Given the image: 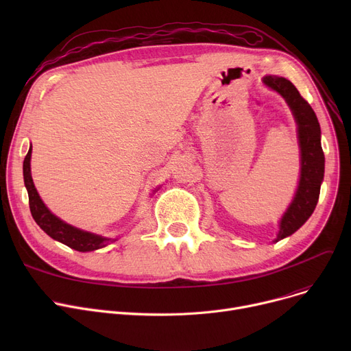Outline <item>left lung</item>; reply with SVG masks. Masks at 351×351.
Instances as JSON below:
<instances>
[{"mask_svg":"<svg viewBox=\"0 0 351 351\" xmlns=\"http://www.w3.org/2000/svg\"><path fill=\"white\" fill-rule=\"evenodd\" d=\"M263 82L269 88L279 92L290 106L294 119L298 122L299 143L302 151V173L299 188L291 205L280 220V230L278 234V241H280V239L293 234L299 228H302L311 216L313 210H315L324 176V154L320 143L322 132L317 117L310 104L300 95L298 88L289 80L276 75L265 77Z\"/></svg>","mask_w":351,"mask_h":351,"instance_id":"8db88e82","label":"left lung"}]
</instances>
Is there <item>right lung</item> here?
Here are the masks:
<instances>
[{"label": "right lung", "instance_id": "1", "mask_svg": "<svg viewBox=\"0 0 351 351\" xmlns=\"http://www.w3.org/2000/svg\"><path fill=\"white\" fill-rule=\"evenodd\" d=\"M31 147L24 159V182L25 188L28 191V200H29V210L34 217V220L48 236H51L55 241H58L71 249H75L78 252H90L97 250L101 247H105L110 242H114V239H106L102 236H97L94 233L84 232L81 229L73 228L61 219H58L55 215H52L44 202L41 200L38 192H36L34 182L31 178Z\"/></svg>", "mask_w": 351, "mask_h": 351}]
</instances>
